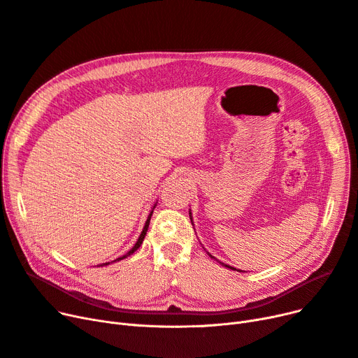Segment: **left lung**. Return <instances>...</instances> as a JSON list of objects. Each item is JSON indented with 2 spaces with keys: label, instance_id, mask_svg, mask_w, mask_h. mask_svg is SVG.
I'll return each mask as SVG.
<instances>
[{
  "label": "left lung",
  "instance_id": "1",
  "mask_svg": "<svg viewBox=\"0 0 358 358\" xmlns=\"http://www.w3.org/2000/svg\"><path fill=\"white\" fill-rule=\"evenodd\" d=\"M189 214H191V213H189ZM189 217H191V216H189ZM191 222H192V219H191ZM208 255H210V257H211V259H214V257H213V255H211V254H208ZM219 263H220V262H219ZM220 264H222V266H224V267H229V268H232V270H235V268H234V267H231V266H227V264H224V263H220Z\"/></svg>",
  "mask_w": 358,
  "mask_h": 358
}]
</instances>
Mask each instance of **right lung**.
<instances>
[{
  "label": "right lung",
  "mask_w": 358,
  "mask_h": 358,
  "mask_svg": "<svg viewBox=\"0 0 358 358\" xmlns=\"http://www.w3.org/2000/svg\"><path fill=\"white\" fill-rule=\"evenodd\" d=\"M151 216H152V211L150 213V216H148V219H147V222H145V226H144V229H142V232H141V235H139V238H138V241H136V244L134 245V248L129 251V252H126L123 257H119L117 260H123V259H126L127 255H131V254H134L139 247H141V244H142V241H144V238H145V235H147V231H148V226H150V220H151ZM106 264H108V263H103V264H99V266H106Z\"/></svg>",
  "instance_id": "obj_1"
}]
</instances>
